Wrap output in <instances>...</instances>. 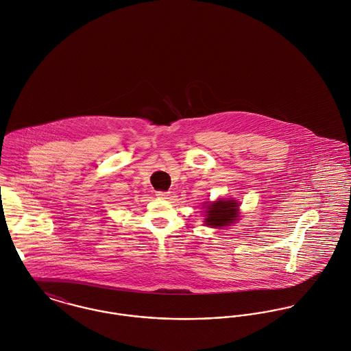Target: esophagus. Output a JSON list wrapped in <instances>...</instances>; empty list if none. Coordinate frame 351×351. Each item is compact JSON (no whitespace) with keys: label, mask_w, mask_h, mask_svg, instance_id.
I'll return each instance as SVG.
<instances>
[{"label":"esophagus","mask_w":351,"mask_h":351,"mask_svg":"<svg viewBox=\"0 0 351 351\" xmlns=\"http://www.w3.org/2000/svg\"><path fill=\"white\" fill-rule=\"evenodd\" d=\"M157 197L160 199H169V193H165V191H157Z\"/></svg>","instance_id":"34e87169"}]
</instances>
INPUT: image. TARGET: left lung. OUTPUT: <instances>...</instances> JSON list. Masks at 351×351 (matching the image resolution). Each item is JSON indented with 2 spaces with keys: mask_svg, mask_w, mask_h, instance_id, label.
<instances>
[{
  "mask_svg": "<svg viewBox=\"0 0 351 351\" xmlns=\"http://www.w3.org/2000/svg\"><path fill=\"white\" fill-rule=\"evenodd\" d=\"M206 213L204 223L206 226L210 228H225V226H232L237 219H238V202L234 199H219L213 203L204 202L203 207Z\"/></svg>",
  "mask_w": 351,
  "mask_h": 351,
  "instance_id": "1",
  "label": "left lung"
}]
</instances>
